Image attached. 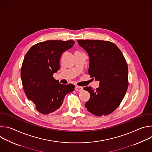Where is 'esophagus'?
I'll list each match as a JSON object with an SVG mask.
<instances>
[{
    "label": "esophagus",
    "instance_id": "1",
    "mask_svg": "<svg viewBox=\"0 0 152 152\" xmlns=\"http://www.w3.org/2000/svg\"><path fill=\"white\" fill-rule=\"evenodd\" d=\"M82 90H83V88L81 87V86H75V90L77 91H81Z\"/></svg>",
    "mask_w": 152,
    "mask_h": 152
}]
</instances>
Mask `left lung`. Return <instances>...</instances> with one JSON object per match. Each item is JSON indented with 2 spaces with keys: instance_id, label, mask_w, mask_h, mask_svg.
<instances>
[{
  "instance_id": "obj_1",
  "label": "left lung",
  "mask_w": 152,
  "mask_h": 152,
  "mask_svg": "<svg viewBox=\"0 0 152 152\" xmlns=\"http://www.w3.org/2000/svg\"><path fill=\"white\" fill-rule=\"evenodd\" d=\"M77 42L90 57L88 73L100 81L99 87L83 89L90 94L85 107L100 117L114 112L123 100L128 87V66L120 49L108 41L79 39Z\"/></svg>"
}]
</instances>
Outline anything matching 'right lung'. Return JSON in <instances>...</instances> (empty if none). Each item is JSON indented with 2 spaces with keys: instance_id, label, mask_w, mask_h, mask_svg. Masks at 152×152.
Instances as JSON below:
<instances>
[{
  "instance_id": "obj_1",
  "label": "right lung",
  "mask_w": 152,
  "mask_h": 152,
  "mask_svg": "<svg viewBox=\"0 0 152 152\" xmlns=\"http://www.w3.org/2000/svg\"><path fill=\"white\" fill-rule=\"evenodd\" d=\"M73 40H48L34 45L26 53L21 68V79L27 98L42 114L58 110L65 96L75 90L62 85L53 75L59 69L62 53L75 44Z\"/></svg>"
}]
</instances>
